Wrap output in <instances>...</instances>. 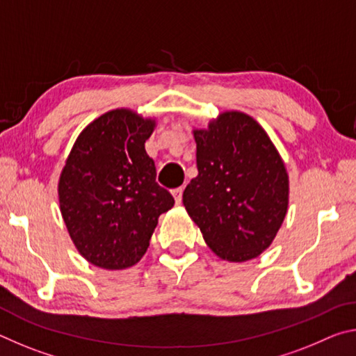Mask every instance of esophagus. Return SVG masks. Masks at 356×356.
Here are the masks:
<instances>
[{"mask_svg":"<svg viewBox=\"0 0 356 356\" xmlns=\"http://www.w3.org/2000/svg\"><path fill=\"white\" fill-rule=\"evenodd\" d=\"M182 193H184V186H179V188L172 190V196H174V200H176V204L182 202Z\"/></svg>","mask_w":356,"mask_h":356,"instance_id":"obj_1","label":"esophagus"}]
</instances>
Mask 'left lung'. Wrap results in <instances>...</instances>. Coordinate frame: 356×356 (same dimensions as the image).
<instances>
[{
	"label": "left lung",
	"mask_w": 356,
	"mask_h": 356,
	"mask_svg": "<svg viewBox=\"0 0 356 356\" xmlns=\"http://www.w3.org/2000/svg\"><path fill=\"white\" fill-rule=\"evenodd\" d=\"M193 135L197 176L184 191L186 212L218 257L229 262L257 257L272 245L287 212L284 161L245 113H221Z\"/></svg>",
	"instance_id": "left-lung-1"
}]
</instances>
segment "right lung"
<instances>
[{
  "label": "right lung",
  "instance_id": "1",
  "mask_svg": "<svg viewBox=\"0 0 356 356\" xmlns=\"http://www.w3.org/2000/svg\"><path fill=\"white\" fill-rule=\"evenodd\" d=\"M154 127L131 110L108 111L81 131L65 160L59 207L72 242L95 267L140 262L159 216L174 206L144 149Z\"/></svg>",
  "mask_w": 356,
  "mask_h": 356
}]
</instances>
